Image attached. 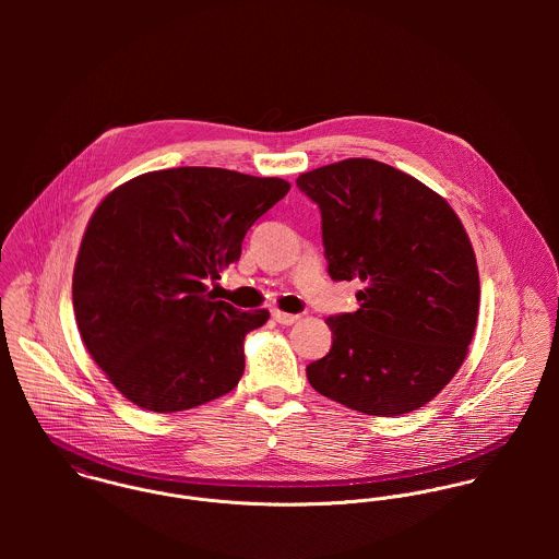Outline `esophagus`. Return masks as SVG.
Segmentation results:
<instances>
[{
    "mask_svg": "<svg viewBox=\"0 0 559 559\" xmlns=\"http://www.w3.org/2000/svg\"><path fill=\"white\" fill-rule=\"evenodd\" d=\"M273 319L277 320L280 324H295L301 317L299 314H288V312H282V310H273Z\"/></svg>",
    "mask_w": 559,
    "mask_h": 559,
    "instance_id": "1",
    "label": "esophagus"
}]
</instances>
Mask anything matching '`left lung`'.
I'll list each match as a JSON object with an SVG mask.
<instances>
[{"instance_id":"1","label":"left lung","mask_w":559,"mask_h":559,"mask_svg":"<svg viewBox=\"0 0 559 559\" xmlns=\"http://www.w3.org/2000/svg\"><path fill=\"white\" fill-rule=\"evenodd\" d=\"M320 206L331 280H359V310L326 319L331 350L306 368L326 399L379 417L435 399L476 333V253L437 191L374 159H344L297 178Z\"/></svg>"}]
</instances>
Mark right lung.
<instances>
[{"label": "right lung", "instance_id": "obj_1", "mask_svg": "<svg viewBox=\"0 0 559 559\" xmlns=\"http://www.w3.org/2000/svg\"><path fill=\"white\" fill-rule=\"evenodd\" d=\"M288 191L284 178L171 167L100 200L75 260L73 308L90 357L124 399L176 413L239 385L242 340L269 310L215 301L206 280L239 260L247 230Z\"/></svg>", "mask_w": 559, "mask_h": 559}]
</instances>
